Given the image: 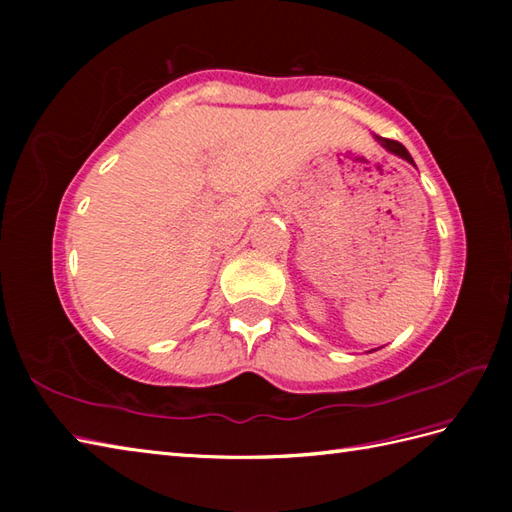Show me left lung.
<instances>
[{
    "instance_id": "8db88e82",
    "label": "left lung",
    "mask_w": 512,
    "mask_h": 512,
    "mask_svg": "<svg viewBox=\"0 0 512 512\" xmlns=\"http://www.w3.org/2000/svg\"><path fill=\"white\" fill-rule=\"evenodd\" d=\"M374 140H376V143H378L380 147H385V149L389 151V154H394V156H398V158H402V160H407L409 165L416 167V162H413V158L409 156V151L405 149V145L396 143V140H389V138H383V136H376V134H374Z\"/></svg>"
}]
</instances>
